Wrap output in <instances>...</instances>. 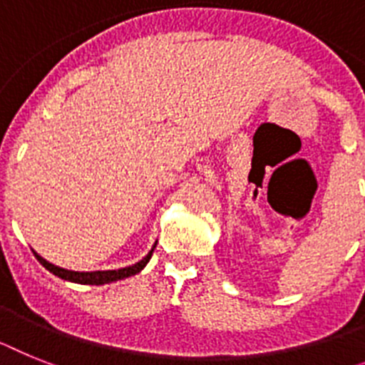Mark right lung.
Here are the masks:
<instances>
[{
    "label": "right lung",
    "instance_id": "add662e5",
    "mask_svg": "<svg viewBox=\"0 0 365 365\" xmlns=\"http://www.w3.org/2000/svg\"><path fill=\"white\" fill-rule=\"evenodd\" d=\"M152 252L154 249L150 250L146 254L145 258L137 262L135 265H130V267H124V269H116V271H93V272H78V271H68V269H63V267H57L53 263L46 262L42 256L33 250V254L36 256V259L44 265L46 269L50 272H53L55 277L63 278V280H68V282H76V284H91V286H102V284H109V282H116V280H122V278H128V277H133L137 272H140L143 269L146 267V263L150 262L152 258Z\"/></svg>",
    "mask_w": 365,
    "mask_h": 365
}]
</instances>
